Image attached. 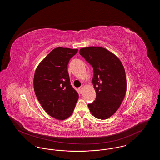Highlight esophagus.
<instances>
[{"label":"esophagus","instance_id":"1","mask_svg":"<svg viewBox=\"0 0 160 160\" xmlns=\"http://www.w3.org/2000/svg\"><path fill=\"white\" fill-rule=\"evenodd\" d=\"M82 90H83V87H80V88H78V91H79L80 93H82Z\"/></svg>","mask_w":160,"mask_h":160}]
</instances>
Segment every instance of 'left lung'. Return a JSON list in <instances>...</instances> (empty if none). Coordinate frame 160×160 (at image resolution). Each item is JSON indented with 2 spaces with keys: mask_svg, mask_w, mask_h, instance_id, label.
Here are the masks:
<instances>
[{
  "mask_svg": "<svg viewBox=\"0 0 160 160\" xmlns=\"http://www.w3.org/2000/svg\"><path fill=\"white\" fill-rule=\"evenodd\" d=\"M79 53L93 68L92 83L97 96L88 104L91 113L98 119H108L119 108L126 94L127 78L122 62L101 47L82 48Z\"/></svg>",
  "mask_w": 160,
  "mask_h": 160,
  "instance_id": "left-lung-1",
  "label": "left lung"
}]
</instances>
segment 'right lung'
<instances>
[{
	"label": "right lung",
	"mask_w": 160,
	"mask_h": 160,
	"mask_svg": "<svg viewBox=\"0 0 160 160\" xmlns=\"http://www.w3.org/2000/svg\"><path fill=\"white\" fill-rule=\"evenodd\" d=\"M78 49L57 47L38 65L33 78L35 95L46 112L58 120L72 114L78 94L70 83L68 64Z\"/></svg>",
	"instance_id": "add662e5"
}]
</instances>
